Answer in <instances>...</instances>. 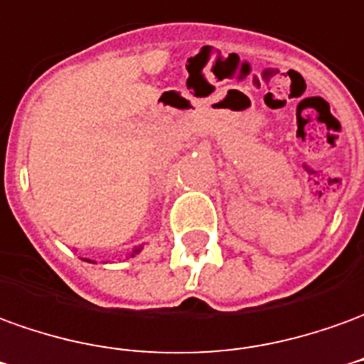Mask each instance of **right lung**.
Here are the masks:
<instances>
[{"mask_svg":"<svg viewBox=\"0 0 364 364\" xmlns=\"http://www.w3.org/2000/svg\"><path fill=\"white\" fill-rule=\"evenodd\" d=\"M139 250H141V246H139V248H136V250H134V252H132V256H134V254H138ZM88 262H90V260H88Z\"/></svg>","mask_w":364,"mask_h":364,"instance_id":"1","label":"right lung"}]
</instances>
